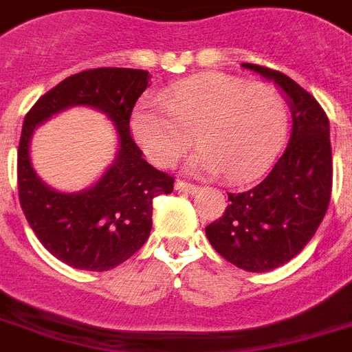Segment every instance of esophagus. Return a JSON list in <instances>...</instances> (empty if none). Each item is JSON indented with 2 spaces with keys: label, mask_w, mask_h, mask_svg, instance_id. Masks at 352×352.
Segmentation results:
<instances>
[{
  "label": "esophagus",
  "mask_w": 352,
  "mask_h": 352,
  "mask_svg": "<svg viewBox=\"0 0 352 352\" xmlns=\"http://www.w3.org/2000/svg\"><path fill=\"white\" fill-rule=\"evenodd\" d=\"M175 188L179 191H184V193H197V191L201 190L197 184H191V182H186V181H177Z\"/></svg>",
  "instance_id": "1"
}]
</instances>
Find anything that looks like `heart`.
Returning <instances> with one entry per match:
<instances>
[{
  "instance_id": "obj_1",
  "label": "heart",
  "mask_w": 352,
  "mask_h": 352,
  "mask_svg": "<svg viewBox=\"0 0 352 352\" xmlns=\"http://www.w3.org/2000/svg\"><path fill=\"white\" fill-rule=\"evenodd\" d=\"M287 119V101L273 85L206 74L144 99L131 116V131L148 159L162 168L184 155L195 133L202 150L193 166L241 182L270 161Z\"/></svg>"
}]
</instances>
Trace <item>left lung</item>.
Returning a JSON list of instances; mask_svg holds the SVG:
<instances>
[{"label": "left lung", "mask_w": 352, "mask_h": 352, "mask_svg": "<svg viewBox=\"0 0 352 352\" xmlns=\"http://www.w3.org/2000/svg\"><path fill=\"white\" fill-rule=\"evenodd\" d=\"M276 82L293 111V131L284 153L250 190L228 193L221 219L206 236L236 267L264 273L295 258L324 221L333 191L329 119L307 90L273 68L242 63Z\"/></svg>", "instance_id": "left-lung-1"}]
</instances>
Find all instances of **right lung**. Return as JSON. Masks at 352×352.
Wrapping results in <instances>:
<instances>
[{"label": "right lung", "mask_w": 352, "mask_h": 352, "mask_svg": "<svg viewBox=\"0 0 352 352\" xmlns=\"http://www.w3.org/2000/svg\"><path fill=\"white\" fill-rule=\"evenodd\" d=\"M148 81L146 70H85L48 90L25 116L18 148L19 204L39 242L70 267L108 271L130 258L150 236L153 199L173 191L175 179L148 164L130 135L131 111ZM76 104L111 117L120 133V153L96 186L59 194L38 181L28 146L37 124Z\"/></svg>", "instance_id": "add662e5"}]
</instances>
